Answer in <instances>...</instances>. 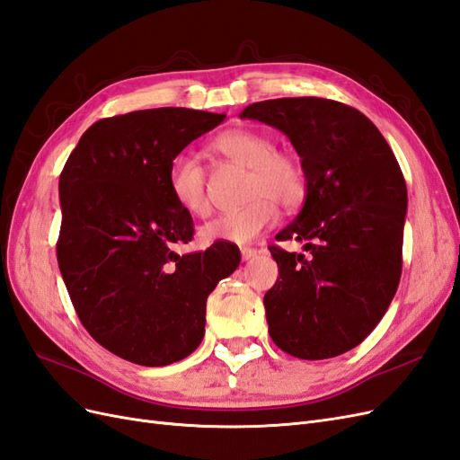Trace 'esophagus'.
I'll list each match as a JSON object with an SVG mask.
<instances>
[{
    "label": "esophagus",
    "instance_id": "esophagus-1",
    "mask_svg": "<svg viewBox=\"0 0 460 460\" xmlns=\"http://www.w3.org/2000/svg\"><path fill=\"white\" fill-rule=\"evenodd\" d=\"M260 254V251L258 248H251V246H243L241 248V256H243V260H252L254 256H258Z\"/></svg>",
    "mask_w": 460,
    "mask_h": 460
}]
</instances>
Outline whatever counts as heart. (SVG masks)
<instances>
[{
  "mask_svg": "<svg viewBox=\"0 0 460 460\" xmlns=\"http://www.w3.org/2000/svg\"><path fill=\"white\" fill-rule=\"evenodd\" d=\"M214 148L229 160L251 167L244 208L233 209L208 221L200 229L206 243L246 244L268 229L278 217V204L295 208L306 194V173L293 154L278 152L275 142L264 133L233 128L216 138ZM167 185L175 202L187 214L204 217L212 209L208 179L202 164L190 154H177L169 165Z\"/></svg>",
  "mask_w": 460,
  "mask_h": 460,
  "instance_id": "1",
  "label": "heart"
}]
</instances>
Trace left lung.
Masks as SVG:
<instances>
[{
  "mask_svg": "<svg viewBox=\"0 0 460 460\" xmlns=\"http://www.w3.org/2000/svg\"><path fill=\"white\" fill-rule=\"evenodd\" d=\"M285 133L306 173V199L271 246L279 278L264 296L270 337L291 357H339L372 333L402 270L406 185L377 127L325 98L256 102L241 113Z\"/></svg>",
  "mask_w": 460,
  "mask_h": 460,
  "instance_id": "1",
  "label": "left lung"
}]
</instances>
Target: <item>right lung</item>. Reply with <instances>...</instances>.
I'll use <instances>...</instances> for the list:
<instances>
[{"label":"right lung","instance_id":"add662e5","mask_svg":"<svg viewBox=\"0 0 460 460\" xmlns=\"http://www.w3.org/2000/svg\"><path fill=\"white\" fill-rule=\"evenodd\" d=\"M223 119L187 108L108 117L81 137L61 172L65 287L86 332L128 362L187 358L202 343L208 295L241 261L229 243L173 251L194 227L169 190V165Z\"/></svg>","mask_w":460,"mask_h":460}]
</instances>
